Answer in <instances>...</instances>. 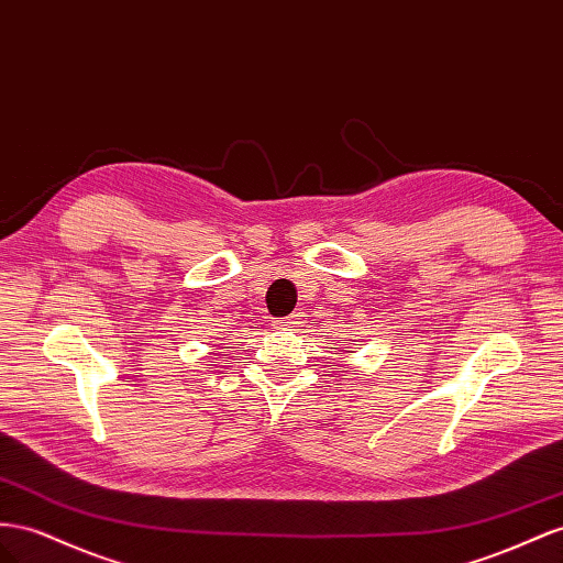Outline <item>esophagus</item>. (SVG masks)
Returning <instances> with one entry per match:
<instances>
[{
  "label": "esophagus",
  "instance_id": "obj_1",
  "mask_svg": "<svg viewBox=\"0 0 563 563\" xmlns=\"http://www.w3.org/2000/svg\"><path fill=\"white\" fill-rule=\"evenodd\" d=\"M302 312H294V314H288V317H284V319H279V327H284V329H291V327H298V324H302Z\"/></svg>",
  "mask_w": 563,
  "mask_h": 563
}]
</instances>
